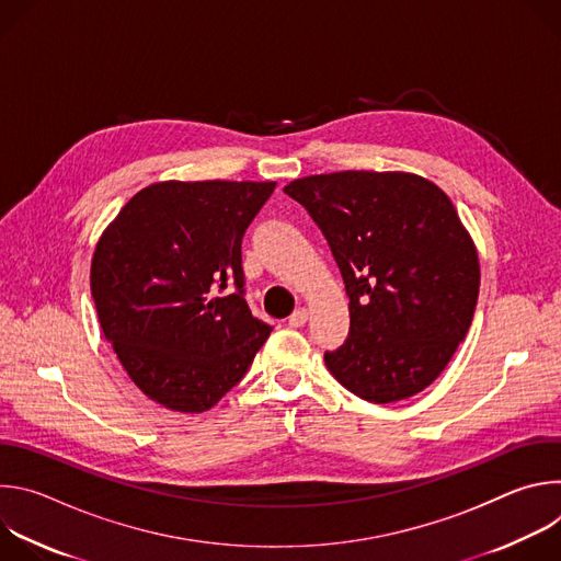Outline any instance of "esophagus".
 Returning <instances> with one entry per match:
<instances>
[{
    "label": "esophagus",
    "mask_w": 561,
    "mask_h": 561,
    "mask_svg": "<svg viewBox=\"0 0 561 561\" xmlns=\"http://www.w3.org/2000/svg\"><path fill=\"white\" fill-rule=\"evenodd\" d=\"M308 322V310L304 308V306H299L290 317H288V324L293 327V329H299V327H304Z\"/></svg>",
    "instance_id": "34e87169"
}]
</instances>
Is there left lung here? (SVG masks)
I'll return each mask as SVG.
<instances>
[{
    "label": "left lung",
    "instance_id": "obj_1",
    "mask_svg": "<svg viewBox=\"0 0 561 561\" xmlns=\"http://www.w3.org/2000/svg\"><path fill=\"white\" fill-rule=\"evenodd\" d=\"M322 228L351 299V333L324 355L373 404L431 386L463 342L479 260L448 195L415 173L342 171L284 186Z\"/></svg>",
    "mask_w": 561,
    "mask_h": 561
}]
</instances>
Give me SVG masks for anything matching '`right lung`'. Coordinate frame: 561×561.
Masks as SVG:
<instances>
[{"mask_svg":"<svg viewBox=\"0 0 561 561\" xmlns=\"http://www.w3.org/2000/svg\"><path fill=\"white\" fill-rule=\"evenodd\" d=\"M273 191L275 182H157L100 237V327L135 386L164 409H213L273 331L253 317L242 271V237Z\"/></svg>","mask_w":561,"mask_h":561,"instance_id":"1","label":"right lung"}]
</instances>
